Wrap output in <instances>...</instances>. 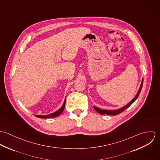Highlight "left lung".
Returning <instances> with one entry per match:
<instances>
[{"label":"left lung","instance_id":"1","mask_svg":"<svg viewBox=\"0 0 160 160\" xmlns=\"http://www.w3.org/2000/svg\"><path fill=\"white\" fill-rule=\"evenodd\" d=\"M143 79H142V83H141V85H140V88H139V89H138V91L137 92V95H136V97L128 103V104H127L126 105H125V106H124L123 107H122L121 108H120V109H118V110H113V111H110V110H101V109H99L98 108H97V107H93L94 108V109H95V110L96 111V112H97L99 114H108V115H117V114H119V113H121V112H124L126 109H127L129 107H130L135 101H136V100L137 99V98H138V95H139V94H140V92H141V90H142V86H143Z\"/></svg>","mask_w":160,"mask_h":160}]
</instances>
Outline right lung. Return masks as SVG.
<instances>
[{
  "mask_svg": "<svg viewBox=\"0 0 160 160\" xmlns=\"http://www.w3.org/2000/svg\"><path fill=\"white\" fill-rule=\"evenodd\" d=\"M65 102H66V98L64 101V103H63V106L58 110L56 112L53 113H52V114H48V115H46V116H41V115H36V117L38 118H55V117H57L58 116H59L60 114H61L64 108H65Z\"/></svg>",
  "mask_w": 160,
  "mask_h": 160,
  "instance_id": "add662e5",
  "label": "right lung"
}]
</instances>
